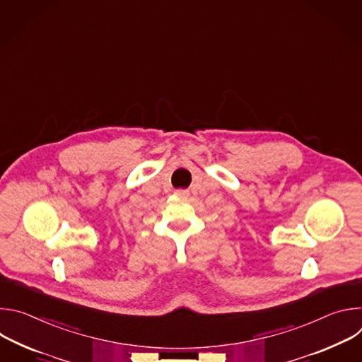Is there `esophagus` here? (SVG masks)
I'll list each match as a JSON object with an SVG mask.
<instances>
[{
    "mask_svg": "<svg viewBox=\"0 0 362 362\" xmlns=\"http://www.w3.org/2000/svg\"><path fill=\"white\" fill-rule=\"evenodd\" d=\"M175 196L182 197V199H186V197L189 196V192H187V190H183V189H177V190H175Z\"/></svg>",
    "mask_w": 362,
    "mask_h": 362,
    "instance_id": "1",
    "label": "esophagus"
}]
</instances>
